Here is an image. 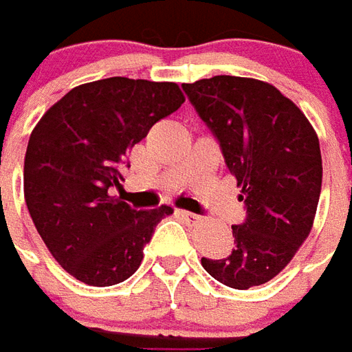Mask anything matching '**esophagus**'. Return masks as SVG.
Here are the masks:
<instances>
[{"label": "esophagus", "instance_id": "1", "mask_svg": "<svg viewBox=\"0 0 352 352\" xmlns=\"http://www.w3.org/2000/svg\"><path fill=\"white\" fill-rule=\"evenodd\" d=\"M177 213L181 215L183 219H186L188 223H192V225H196V223H200V215H196V213H190V211H184V210H177Z\"/></svg>", "mask_w": 352, "mask_h": 352}]
</instances>
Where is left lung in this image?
<instances>
[{
	"mask_svg": "<svg viewBox=\"0 0 352 352\" xmlns=\"http://www.w3.org/2000/svg\"><path fill=\"white\" fill-rule=\"evenodd\" d=\"M183 89L217 137L245 204L232 253L201 257V267L234 289L261 286L286 269L313 228L322 188L316 131L294 100L261 80L213 76Z\"/></svg>",
	"mask_w": 352,
	"mask_h": 352,
	"instance_id": "obj_1",
	"label": "left lung"
}]
</instances>
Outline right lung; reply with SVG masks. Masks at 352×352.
Masks as SVG:
<instances>
[{
    "instance_id": "obj_1",
    "label": "right lung",
    "mask_w": 352,
    "mask_h": 352,
    "mask_svg": "<svg viewBox=\"0 0 352 352\" xmlns=\"http://www.w3.org/2000/svg\"><path fill=\"white\" fill-rule=\"evenodd\" d=\"M184 102L173 82L107 78L68 91L41 116L24 156V200L51 255L87 286H114L142 261L173 208L137 211L112 196L127 152Z\"/></svg>"
}]
</instances>
